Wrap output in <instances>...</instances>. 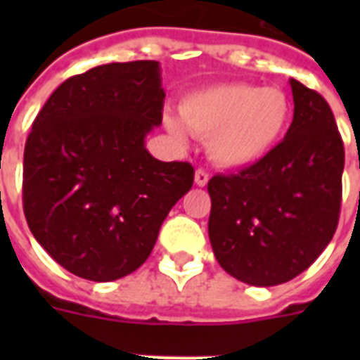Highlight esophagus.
Returning a JSON list of instances; mask_svg holds the SVG:
<instances>
[{"label": "esophagus", "mask_w": 360, "mask_h": 360, "mask_svg": "<svg viewBox=\"0 0 360 360\" xmlns=\"http://www.w3.org/2000/svg\"><path fill=\"white\" fill-rule=\"evenodd\" d=\"M194 181H196L198 186H205L209 181V174L205 169H196V174H194Z\"/></svg>", "instance_id": "34e87169"}]
</instances>
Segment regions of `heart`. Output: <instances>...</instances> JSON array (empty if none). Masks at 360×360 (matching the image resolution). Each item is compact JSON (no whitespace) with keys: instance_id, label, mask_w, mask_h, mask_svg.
<instances>
[{"instance_id":"obj_1","label":"heart","mask_w":360,"mask_h":360,"mask_svg":"<svg viewBox=\"0 0 360 360\" xmlns=\"http://www.w3.org/2000/svg\"><path fill=\"white\" fill-rule=\"evenodd\" d=\"M181 120L200 140L209 157L226 169H245L269 157L284 138L291 120V103L278 87L254 84H220L198 89L183 98ZM175 140L186 132L174 115L164 117Z\"/></svg>"}]
</instances>
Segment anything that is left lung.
I'll use <instances>...</instances> for the list:
<instances>
[{
	"label": "left lung",
	"mask_w": 360,
	"mask_h": 360,
	"mask_svg": "<svg viewBox=\"0 0 360 360\" xmlns=\"http://www.w3.org/2000/svg\"><path fill=\"white\" fill-rule=\"evenodd\" d=\"M293 121L262 162L214 175L209 239L233 278L269 288L312 265L335 236L344 143L329 104L291 78Z\"/></svg>",
	"instance_id": "8db88e82"
}]
</instances>
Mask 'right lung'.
I'll list each match as a JSON object with an SVG mask.
<instances>
[{
  "label": "right lung",
  "mask_w": 360,
  "mask_h": 360,
  "mask_svg": "<svg viewBox=\"0 0 360 360\" xmlns=\"http://www.w3.org/2000/svg\"><path fill=\"white\" fill-rule=\"evenodd\" d=\"M164 97L158 61L101 65L65 80L33 121L24 214L69 273L110 282L136 271L191 191V164L162 162L146 149Z\"/></svg>",
  "instance_id": "right-lung-1"
}]
</instances>
